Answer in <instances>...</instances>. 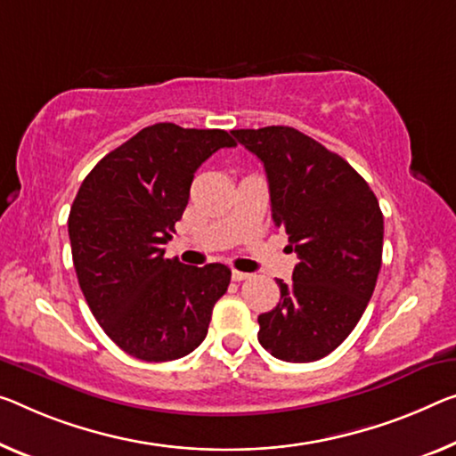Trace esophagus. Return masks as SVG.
Returning a JSON list of instances; mask_svg holds the SVG:
<instances>
[{
	"mask_svg": "<svg viewBox=\"0 0 456 456\" xmlns=\"http://www.w3.org/2000/svg\"><path fill=\"white\" fill-rule=\"evenodd\" d=\"M250 275L248 273H242V271H232V281H244V279H248Z\"/></svg>",
	"mask_w": 456,
	"mask_h": 456,
	"instance_id": "obj_1",
	"label": "esophagus"
}]
</instances>
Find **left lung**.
Here are the masks:
<instances>
[{"mask_svg":"<svg viewBox=\"0 0 456 456\" xmlns=\"http://www.w3.org/2000/svg\"><path fill=\"white\" fill-rule=\"evenodd\" d=\"M267 173L271 212L299 263L281 299L258 316V342L287 362L324 359L345 342L373 296L383 214L345 159L289 126L232 130Z\"/></svg>","mask_w":456,"mask_h":456,"instance_id":"obj_1","label":"left lung"}]
</instances>
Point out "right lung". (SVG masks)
<instances>
[{
	"instance_id": "right-lung-1",
	"label": "right lung",
	"mask_w": 456,
	"mask_h": 456,
	"mask_svg": "<svg viewBox=\"0 0 456 456\" xmlns=\"http://www.w3.org/2000/svg\"><path fill=\"white\" fill-rule=\"evenodd\" d=\"M236 146L226 130L160 122L103 157L69 214L73 265L87 305L111 340L140 361L165 362L198 348L230 285L222 263L167 258L201 163Z\"/></svg>"
}]
</instances>
